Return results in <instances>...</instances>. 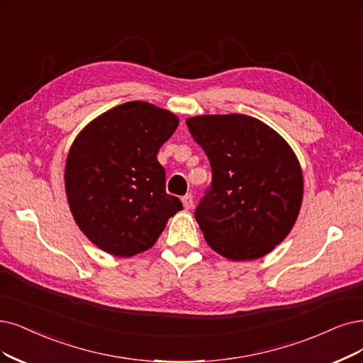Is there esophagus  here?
<instances>
[{
    "mask_svg": "<svg viewBox=\"0 0 363 363\" xmlns=\"http://www.w3.org/2000/svg\"><path fill=\"white\" fill-rule=\"evenodd\" d=\"M181 200H182L184 209H191L193 208V196L191 194H185Z\"/></svg>",
    "mask_w": 363,
    "mask_h": 363,
    "instance_id": "1",
    "label": "esophagus"
}]
</instances>
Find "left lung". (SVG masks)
I'll return each instance as SVG.
<instances>
[{"mask_svg": "<svg viewBox=\"0 0 363 363\" xmlns=\"http://www.w3.org/2000/svg\"><path fill=\"white\" fill-rule=\"evenodd\" d=\"M203 147L212 185L196 209L208 245L233 262L256 260L283 242L298 220L303 174L287 140L242 113L185 121Z\"/></svg>", "mask_w": 363, "mask_h": 363, "instance_id": "1", "label": "left lung"}]
</instances>
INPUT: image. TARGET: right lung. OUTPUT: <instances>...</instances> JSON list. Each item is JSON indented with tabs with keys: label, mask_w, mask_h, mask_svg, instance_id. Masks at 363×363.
Segmentation results:
<instances>
[{
	"label": "right lung",
	"mask_w": 363,
	"mask_h": 363,
	"mask_svg": "<svg viewBox=\"0 0 363 363\" xmlns=\"http://www.w3.org/2000/svg\"><path fill=\"white\" fill-rule=\"evenodd\" d=\"M179 118L146 101L103 112L79 131L65 160L64 185L72 216L91 242L115 257L150 250L182 209L166 193L157 154Z\"/></svg>",
	"instance_id": "add662e5"
}]
</instances>
